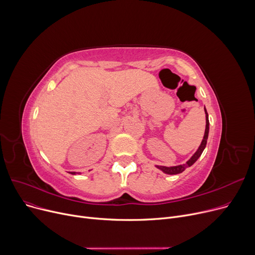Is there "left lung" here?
Wrapping results in <instances>:
<instances>
[{
    "mask_svg": "<svg viewBox=\"0 0 255 255\" xmlns=\"http://www.w3.org/2000/svg\"><path fill=\"white\" fill-rule=\"evenodd\" d=\"M205 109V113H206V129H205V134H204V138H203V141L199 147L198 150L196 151V153H194L189 160L186 161V163L184 164H179V166H175V167H163V166H156L157 169L161 170L163 173L166 174H169V175H176V174H180L182 173L186 168L192 166V164L196 162L198 160V158L201 156V154L203 153L204 149L207 145V140H208V134H209V118H208V113H207V110L206 108Z\"/></svg>",
    "mask_w": 255,
    "mask_h": 255,
    "instance_id": "obj_1",
    "label": "left lung"
}]
</instances>
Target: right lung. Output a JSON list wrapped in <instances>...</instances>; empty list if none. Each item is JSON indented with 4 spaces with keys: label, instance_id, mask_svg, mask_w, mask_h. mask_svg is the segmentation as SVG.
I'll return each instance as SVG.
<instances>
[{
    "label": "right lung",
    "instance_id": "add662e5",
    "mask_svg": "<svg viewBox=\"0 0 255 255\" xmlns=\"http://www.w3.org/2000/svg\"><path fill=\"white\" fill-rule=\"evenodd\" d=\"M71 174H73V175H75V174H76V173H75V172H71Z\"/></svg>",
    "mask_w": 255,
    "mask_h": 255
}]
</instances>
